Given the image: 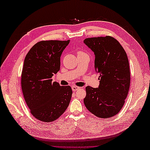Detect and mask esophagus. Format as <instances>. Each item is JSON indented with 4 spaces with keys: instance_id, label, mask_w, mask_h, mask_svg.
I'll return each instance as SVG.
<instances>
[{
    "instance_id": "obj_1",
    "label": "esophagus",
    "mask_w": 150,
    "mask_h": 150,
    "mask_svg": "<svg viewBox=\"0 0 150 150\" xmlns=\"http://www.w3.org/2000/svg\"><path fill=\"white\" fill-rule=\"evenodd\" d=\"M79 88H80L78 87V86H71V89H72L73 91H77V90H79Z\"/></svg>"
}]
</instances>
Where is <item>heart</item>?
Returning <instances> with one entry per match:
<instances>
[{"label": "heart", "instance_id": "obj_1", "mask_svg": "<svg viewBox=\"0 0 150 150\" xmlns=\"http://www.w3.org/2000/svg\"><path fill=\"white\" fill-rule=\"evenodd\" d=\"M79 54H84V53L82 52H79L78 53V55H79Z\"/></svg>", "mask_w": 150, "mask_h": 150}]
</instances>
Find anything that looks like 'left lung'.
Segmentation results:
<instances>
[{"label":"left lung","instance_id":"obj_1","mask_svg":"<svg viewBox=\"0 0 150 150\" xmlns=\"http://www.w3.org/2000/svg\"><path fill=\"white\" fill-rule=\"evenodd\" d=\"M84 43L94 53L95 69L100 74L98 88H86L85 106L98 117H112L122 109L129 91L128 57L120 44L110 36L88 38Z\"/></svg>","mask_w":150,"mask_h":150}]
</instances>
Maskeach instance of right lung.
Listing matches in <instances>:
<instances>
[{
    "label": "right lung",
    "instance_id": "add662e5",
    "mask_svg": "<svg viewBox=\"0 0 150 150\" xmlns=\"http://www.w3.org/2000/svg\"><path fill=\"white\" fill-rule=\"evenodd\" d=\"M69 41H40L24 59L22 93L31 113L44 122H53L61 116L71 100V87L62 86L52 79L60 70V57Z\"/></svg>",
    "mask_w": 150,
    "mask_h": 150
}]
</instances>
